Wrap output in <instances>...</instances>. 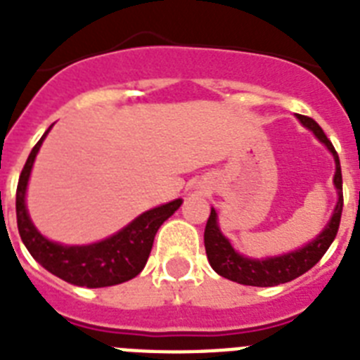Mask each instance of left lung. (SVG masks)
<instances>
[{
	"instance_id": "left-lung-1",
	"label": "left lung",
	"mask_w": 360,
	"mask_h": 360,
	"mask_svg": "<svg viewBox=\"0 0 360 360\" xmlns=\"http://www.w3.org/2000/svg\"><path fill=\"white\" fill-rule=\"evenodd\" d=\"M300 122L309 128L313 134L319 137L320 143H324L328 150L333 153L337 172H335V186L339 192V203L335 207V212L331 216V221L326 225V229L320 232L316 240L307 243L306 247L289 252V255L276 256V258L267 259H250L245 256L238 255L236 250L232 249L225 236L217 226L216 210H210L207 226H205V250H207V258L219 276L232 280V282L243 283V285H255V288H273L280 283L291 282L295 278L302 276L307 273L313 265L320 262V258L326 255V250L333 243L337 232H339L340 216H342V172H340L339 155L335 152L333 144L326 137L324 129L320 128L319 124L306 115H298Z\"/></svg>"
}]
</instances>
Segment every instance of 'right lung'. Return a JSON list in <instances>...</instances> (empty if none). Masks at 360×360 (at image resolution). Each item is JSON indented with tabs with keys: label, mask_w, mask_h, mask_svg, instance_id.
<instances>
[{
	"label": "right lung",
	"mask_w": 360,
	"mask_h": 360,
	"mask_svg": "<svg viewBox=\"0 0 360 360\" xmlns=\"http://www.w3.org/2000/svg\"><path fill=\"white\" fill-rule=\"evenodd\" d=\"M45 135L29 153V159H27L20 174V181H18L16 219L21 241L25 243L27 250L41 267L72 285L108 288V285L128 282L143 271L148 256L152 252L153 238H155L159 226L181 207L183 201L175 199L172 203L152 208V210L141 214L128 226H124L115 236L93 243V245L68 247L49 241L36 231L25 208L27 181H29L32 162L44 143Z\"/></svg>",
	"instance_id": "right-lung-1"
}]
</instances>
